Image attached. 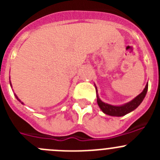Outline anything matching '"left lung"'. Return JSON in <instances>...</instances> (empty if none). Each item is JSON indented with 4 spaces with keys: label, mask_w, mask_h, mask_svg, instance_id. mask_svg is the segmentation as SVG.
Wrapping results in <instances>:
<instances>
[{
    "label": "left lung",
    "mask_w": 160,
    "mask_h": 160,
    "mask_svg": "<svg viewBox=\"0 0 160 160\" xmlns=\"http://www.w3.org/2000/svg\"><path fill=\"white\" fill-rule=\"evenodd\" d=\"M95 89L96 94H97L98 105L99 108L101 109V111L104 114L111 115V116L121 117L128 114V113L131 112V111H135V109L140 105L141 102L143 101L145 96H146L147 92H148V82L147 83L146 87H145V88L143 89V90L140 94L137 95L135 98H133L131 101L125 103V104H122V105H111V104H109V103L104 102H102L100 99L99 96L98 94V89L96 86Z\"/></svg>",
    "instance_id": "8db88e82"
}]
</instances>
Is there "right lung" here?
<instances>
[{"label":"right lung","instance_id":"add662e5","mask_svg":"<svg viewBox=\"0 0 160 160\" xmlns=\"http://www.w3.org/2000/svg\"><path fill=\"white\" fill-rule=\"evenodd\" d=\"M9 84H10V87H11V88H12V83H11V81H10V77H9ZM14 96H15V97H16V98H17V99H18V101H19V102H20L22 103V104H24V103H23V102H22V101H21V100H20V99H19V98H18V96H17V94H15V93H14Z\"/></svg>","mask_w":160,"mask_h":160}]
</instances>
